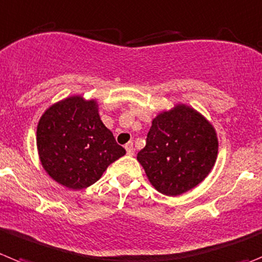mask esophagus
<instances>
[{
    "mask_svg": "<svg viewBox=\"0 0 262 262\" xmlns=\"http://www.w3.org/2000/svg\"><path fill=\"white\" fill-rule=\"evenodd\" d=\"M126 150H127V155L128 156H134L135 155V149H134V143L133 141H129V143L126 144Z\"/></svg>",
    "mask_w": 262,
    "mask_h": 262,
    "instance_id": "34e87169",
    "label": "esophagus"
}]
</instances>
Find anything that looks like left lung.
I'll list each match as a JSON object with an SVG mask.
<instances>
[{"label": "left lung", "instance_id": "left-lung-1", "mask_svg": "<svg viewBox=\"0 0 262 262\" xmlns=\"http://www.w3.org/2000/svg\"><path fill=\"white\" fill-rule=\"evenodd\" d=\"M217 156L214 126L200 112L179 102L153 118L147 144L136 158L150 184L175 198L200 184Z\"/></svg>", "mask_w": 262, "mask_h": 262}]
</instances>
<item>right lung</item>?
Returning <instances> with one entry per match:
<instances>
[{"label": "right lung", "mask_w": 262, "mask_h": 262, "mask_svg": "<svg viewBox=\"0 0 262 262\" xmlns=\"http://www.w3.org/2000/svg\"><path fill=\"white\" fill-rule=\"evenodd\" d=\"M36 145L45 172L75 191L96 183L110 164L126 155L102 123L97 100L81 95L62 98L42 113Z\"/></svg>", "instance_id": "add662e5"}]
</instances>
